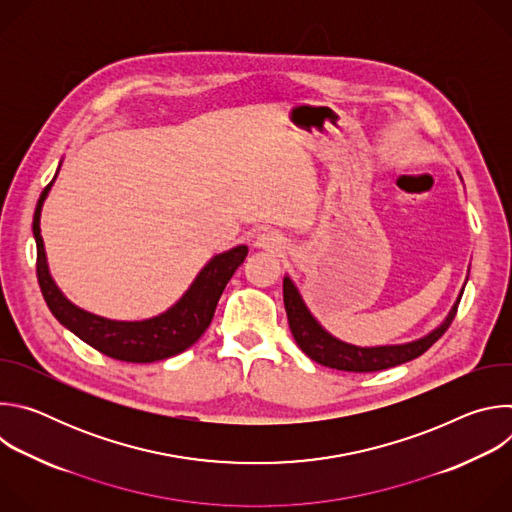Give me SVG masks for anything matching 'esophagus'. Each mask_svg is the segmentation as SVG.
<instances>
[{"label":"esophagus","mask_w":512,"mask_h":512,"mask_svg":"<svg viewBox=\"0 0 512 512\" xmlns=\"http://www.w3.org/2000/svg\"><path fill=\"white\" fill-rule=\"evenodd\" d=\"M257 247L271 253H281L285 249V239L275 231H265L257 237Z\"/></svg>","instance_id":"esophagus-1"}]
</instances>
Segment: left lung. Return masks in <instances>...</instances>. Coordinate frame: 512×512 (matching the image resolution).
I'll use <instances>...</instances> for the list:
<instances>
[{
	"instance_id": "1",
	"label": "left lung",
	"mask_w": 512,
	"mask_h": 512,
	"mask_svg": "<svg viewBox=\"0 0 512 512\" xmlns=\"http://www.w3.org/2000/svg\"><path fill=\"white\" fill-rule=\"evenodd\" d=\"M464 289L450 310L448 318L442 326L431 330L427 336L407 342V344H391V346H354L348 342H342L334 338L330 332H326L320 322L310 314L308 306L304 304L298 287L294 285L287 275L283 277V304L287 312L289 330L294 334L298 346L302 352H306L312 360H316L322 367H330L336 371H348V373H375L383 369L397 367V364L409 362L417 356H421L435 340H440L444 332L450 328L452 320L456 318L458 304L462 300Z\"/></svg>"
}]
</instances>
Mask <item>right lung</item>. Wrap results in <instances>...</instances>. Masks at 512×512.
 Returning a JSON list of instances; mask_svg holds the SVG:
<instances>
[{
	"label": "right lung",
	"mask_w": 512,
	"mask_h": 512,
	"mask_svg": "<svg viewBox=\"0 0 512 512\" xmlns=\"http://www.w3.org/2000/svg\"><path fill=\"white\" fill-rule=\"evenodd\" d=\"M52 182L40 194L32 223L36 239V275L52 316L101 354L123 362H156L190 348L210 326L218 300H221L237 267L245 261L249 249L239 245L231 251L214 255L196 275L186 294L170 310L156 318L141 322H117L89 314L62 296V291L56 287L48 271L44 241L40 235V212Z\"/></svg>",
	"instance_id": "obj_1"
}]
</instances>
